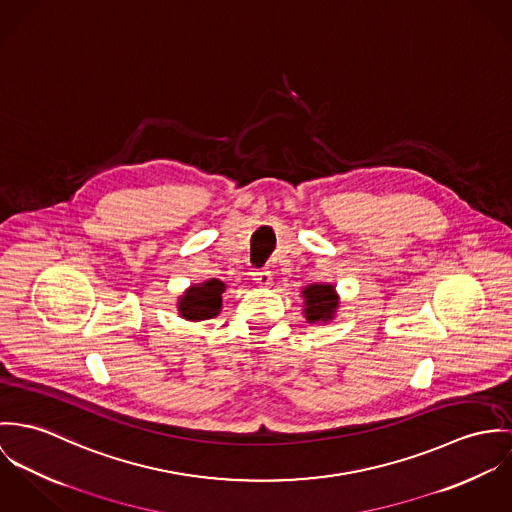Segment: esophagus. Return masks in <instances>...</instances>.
Wrapping results in <instances>:
<instances>
[{
    "mask_svg": "<svg viewBox=\"0 0 512 512\" xmlns=\"http://www.w3.org/2000/svg\"><path fill=\"white\" fill-rule=\"evenodd\" d=\"M253 281L261 286H269V284H273V273L271 271H255Z\"/></svg>",
    "mask_w": 512,
    "mask_h": 512,
    "instance_id": "obj_1",
    "label": "esophagus"
}]
</instances>
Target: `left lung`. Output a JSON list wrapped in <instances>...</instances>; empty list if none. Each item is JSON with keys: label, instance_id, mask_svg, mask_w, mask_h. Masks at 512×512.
Returning <instances> with one entry per match:
<instances>
[{"label": "left lung", "instance_id": "8db88e82", "mask_svg": "<svg viewBox=\"0 0 512 512\" xmlns=\"http://www.w3.org/2000/svg\"><path fill=\"white\" fill-rule=\"evenodd\" d=\"M302 298H304L302 314L308 324H328L336 318V312L340 308V296L334 284H308L302 290Z\"/></svg>", "mask_w": 512, "mask_h": 512}]
</instances>
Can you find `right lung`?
Here are the masks:
<instances>
[{"label":"right lung","mask_w":512,"mask_h":512,"mask_svg":"<svg viewBox=\"0 0 512 512\" xmlns=\"http://www.w3.org/2000/svg\"><path fill=\"white\" fill-rule=\"evenodd\" d=\"M226 290V283L220 279H210L200 284L188 286L178 296V314L188 322H202L210 320L220 314L222 310V294Z\"/></svg>","instance_id":"right-lung-1"}]
</instances>
